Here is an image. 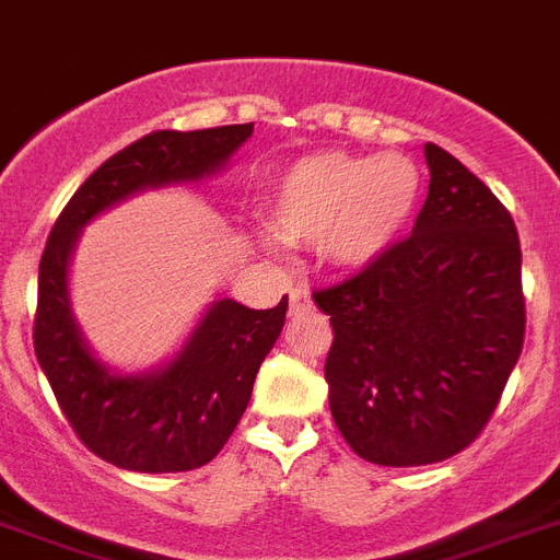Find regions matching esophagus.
Segmentation results:
<instances>
[{
    "mask_svg": "<svg viewBox=\"0 0 560 560\" xmlns=\"http://www.w3.org/2000/svg\"><path fill=\"white\" fill-rule=\"evenodd\" d=\"M291 314H298L303 312V308L312 306V298H308V291L306 289H291Z\"/></svg>",
    "mask_w": 560,
    "mask_h": 560,
    "instance_id": "obj_1",
    "label": "esophagus"
}]
</instances>
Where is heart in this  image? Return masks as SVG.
<instances>
[{"mask_svg":"<svg viewBox=\"0 0 560 560\" xmlns=\"http://www.w3.org/2000/svg\"><path fill=\"white\" fill-rule=\"evenodd\" d=\"M420 174L400 154L326 151L291 165L266 202V223L283 243H320L346 266L381 257L409 223Z\"/></svg>","mask_w":560,"mask_h":560,"instance_id":"b5f03b06","label":"heart"}]
</instances>
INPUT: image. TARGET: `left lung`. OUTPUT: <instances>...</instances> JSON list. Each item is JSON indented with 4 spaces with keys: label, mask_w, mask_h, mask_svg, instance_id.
Instances as JSON below:
<instances>
[{
    "label": "left lung",
    "mask_w": 560,
    "mask_h": 560,
    "mask_svg": "<svg viewBox=\"0 0 560 560\" xmlns=\"http://www.w3.org/2000/svg\"><path fill=\"white\" fill-rule=\"evenodd\" d=\"M412 234L312 298L331 323L329 409L369 464L427 466L483 432L524 349L512 214L435 142Z\"/></svg>",
    "instance_id": "1"
}]
</instances>
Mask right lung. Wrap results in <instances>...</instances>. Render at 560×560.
Instances as JSON below:
<instances>
[{
	"label": "right lung",
	"instance_id": "add662e5",
	"mask_svg": "<svg viewBox=\"0 0 560 560\" xmlns=\"http://www.w3.org/2000/svg\"><path fill=\"white\" fill-rule=\"evenodd\" d=\"M254 122L202 131H151L108 156L50 229L39 260L34 352L65 420L88 450L131 472H188L223 450L246 412L254 377L289 312L220 300L163 372L117 377L82 343L71 320L65 269L82 225L140 188L211 174L252 137Z\"/></svg>",
	"mask_w": 560,
	"mask_h": 560
}]
</instances>
